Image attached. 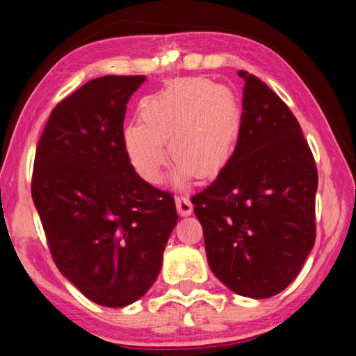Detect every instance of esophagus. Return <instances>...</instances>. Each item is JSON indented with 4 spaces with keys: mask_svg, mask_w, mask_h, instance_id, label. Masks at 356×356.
<instances>
[{
    "mask_svg": "<svg viewBox=\"0 0 356 356\" xmlns=\"http://www.w3.org/2000/svg\"><path fill=\"white\" fill-rule=\"evenodd\" d=\"M176 207L180 216H188L193 213V204L186 196H177L176 197Z\"/></svg>",
    "mask_w": 356,
    "mask_h": 356,
    "instance_id": "1",
    "label": "esophagus"
}]
</instances>
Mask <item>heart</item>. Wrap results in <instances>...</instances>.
<instances>
[{
  "label": "heart",
  "mask_w": 356,
  "mask_h": 356,
  "mask_svg": "<svg viewBox=\"0 0 356 356\" xmlns=\"http://www.w3.org/2000/svg\"><path fill=\"white\" fill-rule=\"evenodd\" d=\"M140 122L122 131L124 152L144 182H163L168 154L176 161L174 180L213 179L236 152L242 108L231 88L209 78H184L143 97ZM163 140L167 141L164 149Z\"/></svg>",
  "instance_id": "b5f03b06"
}]
</instances>
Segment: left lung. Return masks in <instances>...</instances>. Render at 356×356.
<instances>
[{"mask_svg": "<svg viewBox=\"0 0 356 356\" xmlns=\"http://www.w3.org/2000/svg\"><path fill=\"white\" fill-rule=\"evenodd\" d=\"M245 80L231 161L191 197L207 261L222 284L268 298L297 278L316 242L317 168L293 113L257 76Z\"/></svg>", "mask_w": 356, "mask_h": 356, "instance_id": "8db88e82", "label": "left lung"}]
</instances>
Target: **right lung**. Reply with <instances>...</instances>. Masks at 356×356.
<instances>
[{"label":"right lung","mask_w":356,"mask_h":356,"mask_svg":"<svg viewBox=\"0 0 356 356\" xmlns=\"http://www.w3.org/2000/svg\"><path fill=\"white\" fill-rule=\"evenodd\" d=\"M143 75L95 78L53 108L35 149L31 195L48 248L84 297L122 308L154 284L177 210L130 166L122 146Z\"/></svg>","instance_id":"right-lung-1"}]
</instances>
